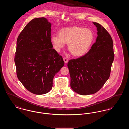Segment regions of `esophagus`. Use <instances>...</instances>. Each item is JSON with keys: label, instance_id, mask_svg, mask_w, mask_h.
<instances>
[{"label": "esophagus", "instance_id": "34e87169", "mask_svg": "<svg viewBox=\"0 0 129 129\" xmlns=\"http://www.w3.org/2000/svg\"><path fill=\"white\" fill-rule=\"evenodd\" d=\"M63 60H64V61L65 63H67L68 62V60L67 58L65 57H63Z\"/></svg>", "mask_w": 129, "mask_h": 129}]
</instances>
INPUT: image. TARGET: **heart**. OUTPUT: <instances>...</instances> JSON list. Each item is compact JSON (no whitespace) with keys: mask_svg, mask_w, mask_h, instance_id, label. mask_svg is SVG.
<instances>
[{"mask_svg":"<svg viewBox=\"0 0 129 129\" xmlns=\"http://www.w3.org/2000/svg\"><path fill=\"white\" fill-rule=\"evenodd\" d=\"M51 40L57 52L68 43V49L72 55L80 56L88 50L93 40V34L89 29L73 26L62 29L59 31V35H53Z\"/></svg>","mask_w":129,"mask_h":129,"instance_id":"heart-1","label":"heart"}]
</instances>
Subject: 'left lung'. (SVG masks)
<instances>
[{
	"instance_id": "obj_1",
	"label": "left lung",
	"mask_w": 129,
	"mask_h": 129,
	"mask_svg": "<svg viewBox=\"0 0 129 129\" xmlns=\"http://www.w3.org/2000/svg\"><path fill=\"white\" fill-rule=\"evenodd\" d=\"M93 24L98 30L96 42L86 55L68 63L71 87L82 95L95 93L103 86L110 77L114 59L113 42L110 34L100 24Z\"/></svg>"
}]
</instances>
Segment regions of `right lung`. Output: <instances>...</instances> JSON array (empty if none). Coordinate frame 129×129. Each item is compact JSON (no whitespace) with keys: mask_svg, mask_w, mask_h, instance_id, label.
I'll use <instances>...</instances> for the list:
<instances>
[{"mask_svg":"<svg viewBox=\"0 0 129 129\" xmlns=\"http://www.w3.org/2000/svg\"><path fill=\"white\" fill-rule=\"evenodd\" d=\"M51 26L44 17L33 19L17 40V76L27 90L36 95L50 91L54 76L64 65L61 55L53 48Z\"/></svg>","mask_w":129,"mask_h":129,"instance_id":"obj_1","label":"right lung"}]
</instances>
